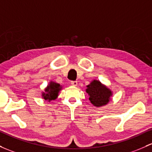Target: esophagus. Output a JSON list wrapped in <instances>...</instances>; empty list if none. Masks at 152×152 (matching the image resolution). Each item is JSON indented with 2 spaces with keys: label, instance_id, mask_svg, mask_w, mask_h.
I'll return each mask as SVG.
<instances>
[{
  "label": "esophagus",
  "instance_id": "34e87169",
  "mask_svg": "<svg viewBox=\"0 0 152 152\" xmlns=\"http://www.w3.org/2000/svg\"><path fill=\"white\" fill-rule=\"evenodd\" d=\"M71 84L72 86H74V87H76V86H77L78 83H77V81H71Z\"/></svg>",
  "mask_w": 152,
  "mask_h": 152
}]
</instances>
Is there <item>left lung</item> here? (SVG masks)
<instances>
[{
    "label": "left lung",
    "instance_id": "left-lung-1",
    "mask_svg": "<svg viewBox=\"0 0 152 152\" xmlns=\"http://www.w3.org/2000/svg\"><path fill=\"white\" fill-rule=\"evenodd\" d=\"M86 92L89 95L91 103L96 107L108 104L112 96V92L100 81L93 80L87 86Z\"/></svg>",
    "mask_w": 152,
    "mask_h": 152
}]
</instances>
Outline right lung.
I'll return each mask as SVG.
<instances>
[{"instance_id": "obj_1", "label": "right lung", "mask_w": 152, "mask_h": 152, "mask_svg": "<svg viewBox=\"0 0 152 152\" xmlns=\"http://www.w3.org/2000/svg\"><path fill=\"white\" fill-rule=\"evenodd\" d=\"M61 89L62 87L60 84L54 82V81H50L44 89V92H42V97L49 102L55 100L58 97L59 92L61 90Z\"/></svg>"}]
</instances>
